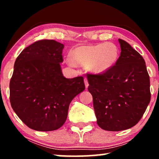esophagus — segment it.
<instances>
[{"label":"esophagus","mask_w":159,"mask_h":159,"mask_svg":"<svg viewBox=\"0 0 159 159\" xmlns=\"http://www.w3.org/2000/svg\"><path fill=\"white\" fill-rule=\"evenodd\" d=\"M84 83H85V88H88V85H89V84H88V79H86V78H85L84 79Z\"/></svg>","instance_id":"esophagus-1"}]
</instances>
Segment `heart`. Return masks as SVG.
<instances>
[{"instance_id": "1", "label": "heart", "mask_w": 159, "mask_h": 159, "mask_svg": "<svg viewBox=\"0 0 159 159\" xmlns=\"http://www.w3.org/2000/svg\"><path fill=\"white\" fill-rule=\"evenodd\" d=\"M69 58L77 65L85 66L88 64V69L91 73L102 74L117 64L119 50L113 43L80 45L70 51Z\"/></svg>"}]
</instances>
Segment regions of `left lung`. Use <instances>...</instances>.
<instances>
[{"instance_id":"1","label":"left lung","mask_w":159,"mask_h":159,"mask_svg":"<svg viewBox=\"0 0 159 159\" xmlns=\"http://www.w3.org/2000/svg\"><path fill=\"white\" fill-rule=\"evenodd\" d=\"M120 55L114 68L100 75L88 74L98 125L108 131L127 130L141 119L150 102V80L140 54L118 39Z\"/></svg>"}]
</instances>
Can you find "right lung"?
Wrapping results in <instances>:
<instances>
[{"mask_svg":"<svg viewBox=\"0 0 159 159\" xmlns=\"http://www.w3.org/2000/svg\"><path fill=\"white\" fill-rule=\"evenodd\" d=\"M64 47L55 40H41L24 49L15 60L10 103L18 117L33 130L61 127L72 99L85 90L82 76H64L60 66Z\"/></svg>","mask_w":159,"mask_h":159,"instance_id":"1","label":"right lung"}]
</instances>
